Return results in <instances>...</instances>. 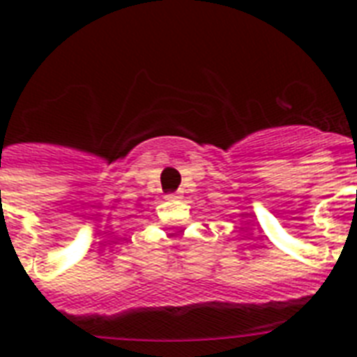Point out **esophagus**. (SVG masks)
<instances>
[{
	"label": "esophagus",
	"mask_w": 357,
	"mask_h": 357,
	"mask_svg": "<svg viewBox=\"0 0 357 357\" xmlns=\"http://www.w3.org/2000/svg\"><path fill=\"white\" fill-rule=\"evenodd\" d=\"M167 198H168V200H176V198H178V195H168Z\"/></svg>",
	"instance_id": "1"
}]
</instances>
